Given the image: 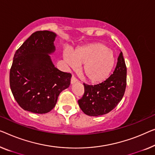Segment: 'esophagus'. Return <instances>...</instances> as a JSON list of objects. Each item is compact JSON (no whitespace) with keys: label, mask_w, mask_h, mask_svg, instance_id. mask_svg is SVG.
Masks as SVG:
<instances>
[{"label":"esophagus","mask_w":155,"mask_h":155,"mask_svg":"<svg viewBox=\"0 0 155 155\" xmlns=\"http://www.w3.org/2000/svg\"><path fill=\"white\" fill-rule=\"evenodd\" d=\"M77 82H78V80L74 77V76H72L71 78V84H74V83H77Z\"/></svg>","instance_id":"esophagus-1"}]
</instances>
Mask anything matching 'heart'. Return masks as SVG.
Listing matches in <instances>:
<instances>
[{"label":"heart","mask_w":155,"mask_h":155,"mask_svg":"<svg viewBox=\"0 0 155 155\" xmlns=\"http://www.w3.org/2000/svg\"><path fill=\"white\" fill-rule=\"evenodd\" d=\"M63 57L66 63L72 68L84 64L83 76L87 82L94 84L107 80L115 64L113 51L100 42L79 47L74 52L67 50L64 52Z\"/></svg>","instance_id":"1"}]
</instances>
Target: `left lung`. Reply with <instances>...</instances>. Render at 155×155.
Instances as JSON below:
<instances>
[{
    "mask_svg": "<svg viewBox=\"0 0 155 155\" xmlns=\"http://www.w3.org/2000/svg\"><path fill=\"white\" fill-rule=\"evenodd\" d=\"M84 94L78 103L85 114L99 116L115 108L123 97L127 85V68L122 53H120L114 73L101 84H84Z\"/></svg>",
    "mask_w": 155,
    "mask_h": 155,
    "instance_id": "obj_1",
    "label": "left lung"
}]
</instances>
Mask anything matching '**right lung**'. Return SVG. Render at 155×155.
I'll use <instances>...</instances> for the list:
<instances>
[{"mask_svg": "<svg viewBox=\"0 0 155 155\" xmlns=\"http://www.w3.org/2000/svg\"><path fill=\"white\" fill-rule=\"evenodd\" d=\"M55 37L51 31L35 32L14 55L10 88L25 110L39 114L51 111L60 93L70 86L71 74L55 68L49 55L55 51Z\"/></svg>", "mask_w": 155, "mask_h": 155, "instance_id": "obj_1", "label": "right lung"}]
</instances>
